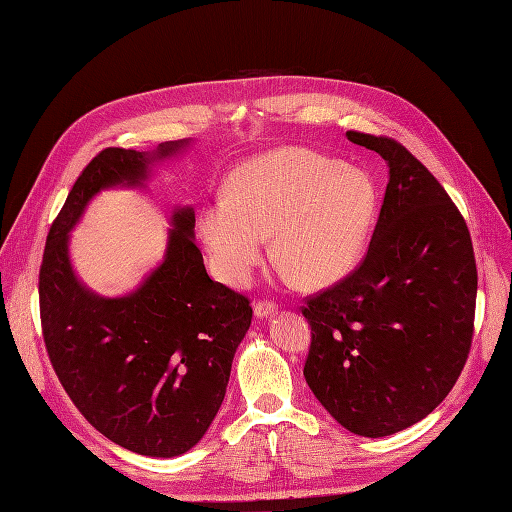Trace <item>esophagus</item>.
<instances>
[{"instance_id":"obj_1","label":"esophagus","mask_w":512,"mask_h":512,"mask_svg":"<svg viewBox=\"0 0 512 512\" xmlns=\"http://www.w3.org/2000/svg\"><path fill=\"white\" fill-rule=\"evenodd\" d=\"M278 310V304L274 299H268V297H263V299H257L255 301V314L257 316H272L274 312Z\"/></svg>"}]
</instances>
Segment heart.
I'll return each instance as SVG.
<instances>
[{"label": "heart", "mask_w": 512, "mask_h": 512, "mask_svg": "<svg viewBox=\"0 0 512 512\" xmlns=\"http://www.w3.org/2000/svg\"><path fill=\"white\" fill-rule=\"evenodd\" d=\"M375 208V185L361 168L280 147L236 170L227 196L202 206L198 230L227 282L249 280L272 232V255L287 274L304 287H325L361 261Z\"/></svg>", "instance_id": "obj_1"}]
</instances>
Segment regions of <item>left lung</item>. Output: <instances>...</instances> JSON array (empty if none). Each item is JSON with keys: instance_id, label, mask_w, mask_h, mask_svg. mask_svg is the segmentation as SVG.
I'll return each mask as SVG.
<instances>
[{"instance_id": "8db88e82", "label": "left lung", "mask_w": 512, "mask_h": 512, "mask_svg": "<svg viewBox=\"0 0 512 512\" xmlns=\"http://www.w3.org/2000/svg\"><path fill=\"white\" fill-rule=\"evenodd\" d=\"M380 154L390 181L361 266L306 299V382L361 437H388L439 407L475 331L477 261L445 187L390 137L348 130Z\"/></svg>"}]
</instances>
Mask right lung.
Masks as SVG:
<instances>
[{"label": "right lung", "mask_w": 512, "mask_h": 512, "mask_svg": "<svg viewBox=\"0 0 512 512\" xmlns=\"http://www.w3.org/2000/svg\"><path fill=\"white\" fill-rule=\"evenodd\" d=\"M156 154L105 147L75 179L50 225L40 266V318L52 369L103 437L141 456L192 449L215 420L234 352L251 327V299L206 274L192 208L173 215L162 266L126 297H99L73 276L67 240L103 187L139 185Z\"/></svg>", "instance_id": "right-lung-1"}]
</instances>
